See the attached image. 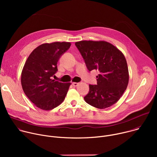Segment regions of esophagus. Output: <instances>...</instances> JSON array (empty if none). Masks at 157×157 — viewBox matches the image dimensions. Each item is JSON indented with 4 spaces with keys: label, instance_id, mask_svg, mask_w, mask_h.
I'll list each match as a JSON object with an SVG mask.
<instances>
[{
    "label": "esophagus",
    "instance_id": "1",
    "mask_svg": "<svg viewBox=\"0 0 157 157\" xmlns=\"http://www.w3.org/2000/svg\"><path fill=\"white\" fill-rule=\"evenodd\" d=\"M78 84H79L78 82H74L72 83V84H73V86H77L78 85Z\"/></svg>",
    "mask_w": 157,
    "mask_h": 157
}]
</instances>
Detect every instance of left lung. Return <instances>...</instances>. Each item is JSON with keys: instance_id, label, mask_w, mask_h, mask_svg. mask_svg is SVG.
<instances>
[{"instance_id": "8db88e82", "label": "left lung", "mask_w": 157, "mask_h": 157, "mask_svg": "<svg viewBox=\"0 0 157 157\" xmlns=\"http://www.w3.org/2000/svg\"><path fill=\"white\" fill-rule=\"evenodd\" d=\"M75 45L87 70H98L97 84H89L84 101L93 107L105 109L116 104L128 82V71L124 55L113 44L103 41H81Z\"/></svg>"}]
</instances>
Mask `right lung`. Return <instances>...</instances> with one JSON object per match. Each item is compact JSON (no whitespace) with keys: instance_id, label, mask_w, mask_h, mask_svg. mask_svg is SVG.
Returning <instances> with one entry per match:
<instances>
[{"instance_id":"1","label":"right lung","mask_w":157,"mask_h":157,"mask_svg":"<svg viewBox=\"0 0 157 157\" xmlns=\"http://www.w3.org/2000/svg\"><path fill=\"white\" fill-rule=\"evenodd\" d=\"M71 46L69 42L44 43L29 55L21 72V84L27 98L38 108L51 110L64 101L70 82L52 79L57 63Z\"/></svg>"}]
</instances>
